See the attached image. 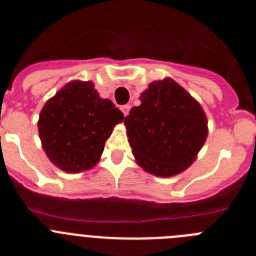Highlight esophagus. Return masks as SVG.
<instances>
[{"label": "esophagus", "instance_id": "1", "mask_svg": "<svg viewBox=\"0 0 256 256\" xmlns=\"http://www.w3.org/2000/svg\"><path fill=\"white\" fill-rule=\"evenodd\" d=\"M122 112H123L124 116H126V115L130 114V105H123L122 106Z\"/></svg>", "mask_w": 256, "mask_h": 256}]
</instances>
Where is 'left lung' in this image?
I'll return each mask as SVG.
<instances>
[{"instance_id": "obj_1", "label": "left lung", "mask_w": 256, "mask_h": 256, "mask_svg": "<svg viewBox=\"0 0 256 256\" xmlns=\"http://www.w3.org/2000/svg\"><path fill=\"white\" fill-rule=\"evenodd\" d=\"M124 124L137 162L159 177L188 168L208 136L201 106L169 78L150 83Z\"/></svg>"}]
</instances>
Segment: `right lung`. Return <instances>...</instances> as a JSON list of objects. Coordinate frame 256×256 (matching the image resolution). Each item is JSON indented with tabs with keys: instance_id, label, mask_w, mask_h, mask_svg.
I'll return each mask as SVG.
<instances>
[{
	"instance_id": "add662e5",
	"label": "right lung",
	"mask_w": 256,
	"mask_h": 256,
	"mask_svg": "<svg viewBox=\"0 0 256 256\" xmlns=\"http://www.w3.org/2000/svg\"><path fill=\"white\" fill-rule=\"evenodd\" d=\"M123 112L101 98L92 82L68 83L44 106L38 132L44 150L58 168L68 173L97 164L106 140Z\"/></svg>"
}]
</instances>
